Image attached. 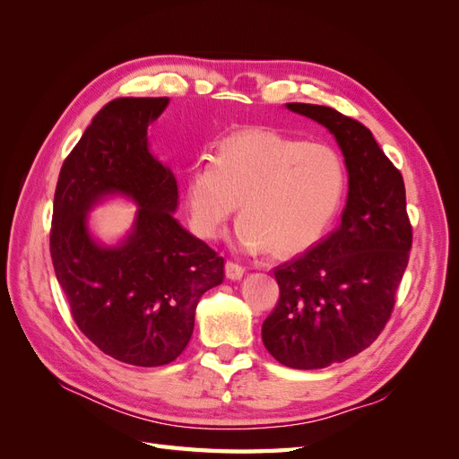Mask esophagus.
Here are the masks:
<instances>
[{"label": "esophagus", "mask_w": 459, "mask_h": 459, "mask_svg": "<svg viewBox=\"0 0 459 459\" xmlns=\"http://www.w3.org/2000/svg\"><path fill=\"white\" fill-rule=\"evenodd\" d=\"M243 273H245V268L239 262H235V260L226 262V275L230 277V280H241Z\"/></svg>", "instance_id": "obj_1"}]
</instances>
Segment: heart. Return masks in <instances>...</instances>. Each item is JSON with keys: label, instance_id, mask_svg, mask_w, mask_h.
Listing matches in <instances>:
<instances>
[{"label": "heart", "instance_id": "b5f03b06", "mask_svg": "<svg viewBox=\"0 0 459 459\" xmlns=\"http://www.w3.org/2000/svg\"><path fill=\"white\" fill-rule=\"evenodd\" d=\"M344 166L325 145L273 132L226 137L214 159L187 174V208L197 235L212 239L241 203L238 239L245 248L295 255L322 238L344 193Z\"/></svg>", "mask_w": 459, "mask_h": 459}]
</instances>
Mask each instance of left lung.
I'll use <instances>...</instances> for the list:
<instances>
[{"label": "left lung", "instance_id": "8db88e82", "mask_svg": "<svg viewBox=\"0 0 459 459\" xmlns=\"http://www.w3.org/2000/svg\"><path fill=\"white\" fill-rule=\"evenodd\" d=\"M337 137L349 170L341 226L307 253L273 268L280 300L262 324L277 362L319 369L344 362L381 335L411 248L404 178L373 134L339 110L287 103Z\"/></svg>", "mask_w": 459, "mask_h": 459}]
</instances>
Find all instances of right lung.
<instances>
[{"label": "right lung", "mask_w": 459, "mask_h": 459, "mask_svg": "<svg viewBox=\"0 0 459 459\" xmlns=\"http://www.w3.org/2000/svg\"><path fill=\"white\" fill-rule=\"evenodd\" d=\"M169 97H118L65 159L53 199L49 253L78 329L124 364L155 368L186 351L204 290L224 281V256L178 224L174 174L147 149ZM108 192L141 204L118 247L97 246L85 212Z\"/></svg>", "instance_id": "add662e5"}]
</instances>
